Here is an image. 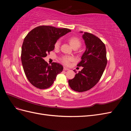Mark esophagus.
<instances>
[{"mask_svg": "<svg viewBox=\"0 0 131 131\" xmlns=\"http://www.w3.org/2000/svg\"><path fill=\"white\" fill-rule=\"evenodd\" d=\"M63 69H64V70H69V68H67V67H64V68H63Z\"/></svg>", "mask_w": 131, "mask_h": 131, "instance_id": "1", "label": "esophagus"}]
</instances>
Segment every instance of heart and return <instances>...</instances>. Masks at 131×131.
Wrapping results in <instances>:
<instances>
[{
	"label": "heart",
	"instance_id": "1",
	"mask_svg": "<svg viewBox=\"0 0 131 131\" xmlns=\"http://www.w3.org/2000/svg\"><path fill=\"white\" fill-rule=\"evenodd\" d=\"M68 41L70 43V46H72L73 48H79L81 45V42L80 39L78 38L75 37H72L69 38ZM59 45H60V42L59 41H57L54 44V47L55 48H58ZM73 60V58L69 56H64L61 58L62 62L64 63V64L67 65L68 64L70 61Z\"/></svg>",
	"mask_w": 131,
	"mask_h": 131
}]
</instances>
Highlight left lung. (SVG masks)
Listing matches in <instances>:
<instances>
[{"label": "left lung", "mask_w": 131, "mask_h": 131, "mask_svg": "<svg viewBox=\"0 0 131 131\" xmlns=\"http://www.w3.org/2000/svg\"><path fill=\"white\" fill-rule=\"evenodd\" d=\"M82 38L86 50L77 66H81L83 69L75 74L73 79L68 80L70 88L79 92L88 91L96 85L107 64L105 46L101 39L88 32H84Z\"/></svg>", "instance_id": "obj_1"}]
</instances>
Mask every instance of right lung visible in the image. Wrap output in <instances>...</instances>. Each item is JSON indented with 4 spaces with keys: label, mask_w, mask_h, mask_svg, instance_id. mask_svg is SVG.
<instances>
[{
    "label": "right lung",
    "mask_w": 131,
    "mask_h": 131,
    "mask_svg": "<svg viewBox=\"0 0 131 131\" xmlns=\"http://www.w3.org/2000/svg\"><path fill=\"white\" fill-rule=\"evenodd\" d=\"M71 31L67 28L52 26L35 27L27 35L22 46L21 61L26 76L35 88L46 89L53 84L63 66L56 62L51 66L43 58L54 49L58 39Z\"/></svg>",
    "instance_id": "1"
}]
</instances>
